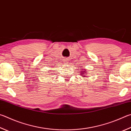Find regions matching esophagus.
Wrapping results in <instances>:
<instances>
[{"instance_id":"1","label":"esophagus","mask_w":131,"mask_h":131,"mask_svg":"<svg viewBox=\"0 0 131 131\" xmlns=\"http://www.w3.org/2000/svg\"><path fill=\"white\" fill-rule=\"evenodd\" d=\"M63 62H64V63H68V62H69V59H68V58L64 59Z\"/></svg>"}]
</instances>
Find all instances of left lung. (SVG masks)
I'll list each match as a JSON object with an SVG mask.
<instances>
[{
	"mask_svg": "<svg viewBox=\"0 0 131 131\" xmlns=\"http://www.w3.org/2000/svg\"><path fill=\"white\" fill-rule=\"evenodd\" d=\"M80 70H81V71H80V72H81L80 73V74H81L80 75H82L83 77H85V73H86V70H84V69H82V68H80Z\"/></svg>",
	"mask_w": 131,
	"mask_h": 131,
	"instance_id": "8db88e82",
	"label": "left lung"
}]
</instances>
